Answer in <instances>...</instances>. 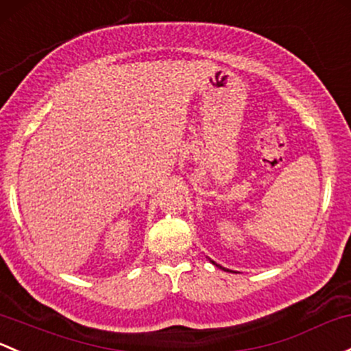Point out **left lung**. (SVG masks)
Masks as SVG:
<instances>
[{"label":"left lung","instance_id":"left-lung-1","mask_svg":"<svg viewBox=\"0 0 351 351\" xmlns=\"http://www.w3.org/2000/svg\"><path fill=\"white\" fill-rule=\"evenodd\" d=\"M215 265H217V264H215ZM219 267H220V265H219Z\"/></svg>","mask_w":351,"mask_h":351}]
</instances>
